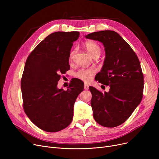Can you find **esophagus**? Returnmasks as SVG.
Segmentation results:
<instances>
[{
	"label": "esophagus",
	"mask_w": 159,
	"mask_h": 159,
	"mask_svg": "<svg viewBox=\"0 0 159 159\" xmlns=\"http://www.w3.org/2000/svg\"><path fill=\"white\" fill-rule=\"evenodd\" d=\"M89 89V85L87 83H84V89L88 90Z\"/></svg>",
	"instance_id": "obj_1"
}]
</instances>
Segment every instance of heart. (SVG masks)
Returning a JSON list of instances; mask_svg holds the SVG:
<instances>
[{
    "instance_id": "heart-1",
    "label": "heart",
    "mask_w": 159,
    "mask_h": 159,
    "mask_svg": "<svg viewBox=\"0 0 159 159\" xmlns=\"http://www.w3.org/2000/svg\"><path fill=\"white\" fill-rule=\"evenodd\" d=\"M83 46L88 52V53L93 57H98L101 52V49L100 46L93 41L88 40L83 44ZM75 53V50L71 52L70 55V60H72ZM96 73V69L94 68H80L74 73L75 77L81 80L88 82L91 80V77Z\"/></svg>"
}]
</instances>
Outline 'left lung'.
Segmentation results:
<instances>
[{
  "label": "left lung",
  "instance_id": "left-lung-1",
  "mask_svg": "<svg viewBox=\"0 0 159 159\" xmlns=\"http://www.w3.org/2000/svg\"><path fill=\"white\" fill-rule=\"evenodd\" d=\"M85 37L103 44L106 57L95 80L110 87L104 93L89 87L94 119L104 127L118 126L129 117L143 98L144 76L139 60L127 42L114 31L91 33Z\"/></svg>",
  "mask_w": 159,
  "mask_h": 159
}]
</instances>
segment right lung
I'll list each match as a JSON object with an SVG mask.
<instances>
[{
  "mask_svg": "<svg viewBox=\"0 0 159 159\" xmlns=\"http://www.w3.org/2000/svg\"><path fill=\"white\" fill-rule=\"evenodd\" d=\"M78 31H57L46 37L29 55L21 79L23 108L40 129L57 132L73 119V106L84 90L82 82L73 80L66 91L57 88L61 73L70 70L69 58Z\"/></svg>",
  "mask_w": 159,
  "mask_h": 159,
  "instance_id": "1",
  "label": "right lung"
}]
</instances>
